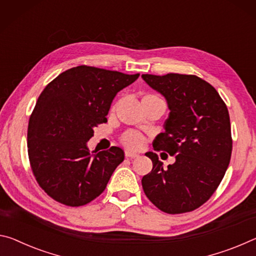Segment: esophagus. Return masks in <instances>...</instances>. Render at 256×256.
<instances>
[{"label": "esophagus", "mask_w": 256, "mask_h": 256, "mask_svg": "<svg viewBox=\"0 0 256 256\" xmlns=\"http://www.w3.org/2000/svg\"><path fill=\"white\" fill-rule=\"evenodd\" d=\"M124 156H126V158H135L140 156L137 153H132V152H130V150H126Z\"/></svg>", "instance_id": "34e87169"}]
</instances>
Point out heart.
Returning a JSON list of instances; mask_svg holds the SVG:
<instances>
[{
  "instance_id": "obj_1",
  "label": "heart",
  "mask_w": 256,
  "mask_h": 256,
  "mask_svg": "<svg viewBox=\"0 0 256 256\" xmlns=\"http://www.w3.org/2000/svg\"><path fill=\"white\" fill-rule=\"evenodd\" d=\"M148 98H158L156 95H152V94L145 95L143 98V100H148ZM114 108H116V106L112 108V111H114ZM121 143H122L126 148L130 150H140L143 148V145L145 143V138L140 132L128 130L121 136Z\"/></svg>"
}]
</instances>
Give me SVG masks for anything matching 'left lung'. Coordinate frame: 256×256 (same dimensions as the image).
<instances>
[{
	"instance_id": "8db88e82",
	"label": "left lung",
	"mask_w": 256,
	"mask_h": 256,
	"mask_svg": "<svg viewBox=\"0 0 256 256\" xmlns=\"http://www.w3.org/2000/svg\"><path fill=\"white\" fill-rule=\"evenodd\" d=\"M148 86L164 96L169 118L154 150L174 156L163 168L156 153L145 154L153 169L142 179L145 195L169 214L194 211L216 190L229 166L232 128L226 103L214 87L194 74H142Z\"/></svg>"
}]
</instances>
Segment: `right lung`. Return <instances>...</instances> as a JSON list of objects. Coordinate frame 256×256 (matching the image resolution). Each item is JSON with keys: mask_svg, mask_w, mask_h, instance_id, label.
<instances>
[{"mask_svg": "<svg viewBox=\"0 0 256 256\" xmlns=\"http://www.w3.org/2000/svg\"><path fill=\"white\" fill-rule=\"evenodd\" d=\"M140 74L79 66L45 87L29 118L27 146L32 174L46 194L68 206L92 202L106 190L124 158L116 146L90 152L94 128L106 122L118 92Z\"/></svg>", "mask_w": 256, "mask_h": 256, "instance_id": "1", "label": "right lung"}]
</instances>
